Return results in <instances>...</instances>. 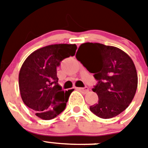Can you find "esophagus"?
I'll list each match as a JSON object with an SVG mask.
<instances>
[{
    "instance_id": "obj_1",
    "label": "esophagus",
    "mask_w": 148,
    "mask_h": 148,
    "mask_svg": "<svg viewBox=\"0 0 148 148\" xmlns=\"http://www.w3.org/2000/svg\"><path fill=\"white\" fill-rule=\"evenodd\" d=\"M77 90H79V91H81V92H82L83 93H87V92L89 91V88L88 87H77Z\"/></svg>"
}]
</instances>
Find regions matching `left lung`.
Instances as JSON below:
<instances>
[{
	"mask_svg": "<svg viewBox=\"0 0 148 148\" xmlns=\"http://www.w3.org/2000/svg\"><path fill=\"white\" fill-rule=\"evenodd\" d=\"M75 57L98 81L92 90L99 101L90 106V111L101 119H111L125 110L138 85L136 69L130 56L116 47L88 42L78 47Z\"/></svg>",
	"mask_w": 148,
	"mask_h": 148,
	"instance_id": "1",
	"label": "left lung"
}]
</instances>
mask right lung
<instances>
[{"label":"right lung","mask_w":148,"mask_h":148,"mask_svg":"<svg viewBox=\"0 0 148 148\" xmlns=\"http://www.w3.org/2000/svg\"><path fill=\"white\" fill-rule=\"evenodd\" d=\"M75 44L46 46L29 55L18 76L21 99L41 119L50 120L65 109L73 89L64 91L58 84L57 67L64 58L75 55Z\"/></svg>","instance_id":"add662e5"}]
</instances>
